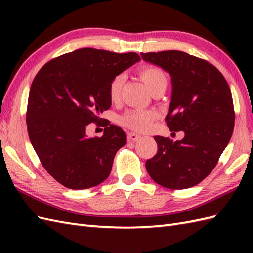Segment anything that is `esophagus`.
<instances>
[{"label":"esophagus","instance_id":"esophagus-1","mask_svg":"<svg viewBox=\"0 0 253 253\" xmlns=\"http://www.w3.org/2000/svg\"><path fill=\"white\" fill-rule=\"evenodd\" d=\"M141 138V136L140 135H138V133H135V132H129V133H127V140L128 141H138L139 139Z\"/></svg>","mask_w":253,"mask_h":253}]
</instances>
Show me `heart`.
I'll return each instance as SVG.
<instances>
[{"instance_id": "b5f03b06", "label": "heart", "mask_w": 253, "mask_h": 253, "mask_svg": "<svg viewBox=\"0 0 253 253\" xmlns=\"http://www.w3.org/2000/svg\"><path fill=\"white\" fill-rule=\"evenodd\" d=\"M139 76H140L142 82L146 84L147 88L151 92L157 88L162 87V85L166 87V84H168V78H166L165 73L161 68L155 66L149 65L141 67L139 69ZM124 82H125V78H124L123 75H118V76L112 79L109 85V95L111 101L114 102L120 99ZM154 118L155 113L152 111L132 110L122 115L120 117V123L133 130L146 131L151 126Z\"/></svg>"}]
</instances>
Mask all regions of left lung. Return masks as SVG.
Instances as JSON below:
<instances>
[{
	"mask_svg": "<svg viewBox=\"0 0 253 253\" xmlns=\"http://www.w3.org/2000/svg\"><path fill=\"white\" fill-rule=\"evenodd\" d=\"M170 75L171 100L165 117L181 140L155 136L158 152L146 162L150 177L169 189L198 185L215 168L233 135L235 111L229 85L218 69L181 51L141 53Z\"/></svg>",
	"mask_w": 253,
	"mask_h": 253,
	"instance_id": "8db88e82",
	"label": "left lung"
}]
</instances>
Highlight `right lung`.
I'll list each match as a JSON object with an SVG mask.
<instances>
[{
	"instance_id": "1",
	"label": "right lung",
	"mask_w": 253,
	"mask_h": 253,
	"mask_svg": "<svg viewBox=\"0 0 253 253\" xmlns=\"http://www.w3.org/2000/svg\"><path fill=\"white\" fill-rule=\"evenodd\" d=\"M140 60L137 53L84 47L53 58L31 84L26 122L42 166L69 189H88L109 177L118 149L126 143L121 127L103 121L102 137H87L90 123L110 109L109 85Z\"/></svg>"
}]
</instances>
